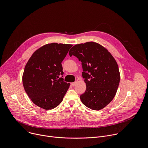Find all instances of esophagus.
<instances>
[{"label":"esophagus","instance_id":"1","mask_svg":"<svg viewBox=\"0 0 148 148\" xmlns=\"http://www.w3.org/2000/svg\"><path fill=\"white\" fill-rule=\"evenodd\" d=\"M76 84H77V82H74L71 83V86H75V85H76Z\"/></svg>","mask_w":148,"mask_h":148}]
</instances>
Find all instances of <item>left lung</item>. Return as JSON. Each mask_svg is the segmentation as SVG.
Here are the masks:
<instances>
[{"label":"left lung","mask_w":148,"mask_h":148,"mask_svg":"<svg viewBox=\"0 0 148 148\" xmlns=\"http://www.w3.org/2000/svg\"><path fill=\"white\" fill-rule=\"evenodd\" d=\"M81 62L86 90L80 96L82 103L100 110L114 99L120 81L117 62L107 49L90 41L74 46L69 51Z\"/></svg>","instance_id":"obj_1"}]
</instances>
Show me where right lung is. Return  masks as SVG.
I'll return each mask as SVG.
<instances>
[{
  "label": "right lung",
  "mask_w": 148,
  "mask_h": 148,
  "mask_svg": "<svg viewBox=\"0 0 148 148\" xmlns=\"http://www.w3.org/2000/svg\"><path fill=\"white\" fill-rule=\"evenodd\" d=\"M72 46L47 44L36 50L28 60L23 74V85L37 106L49 110L62 102L70 84L59 78L64 74L61 62Z\"/></svg>",
  "instance_id": "right-lung-1"
}]
</instances>
